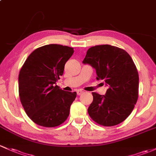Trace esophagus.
<instances>
[{"label": "esophagus", "mask_w": 156, "mask_h": 156, "mask_svg": "<svg viewBox=\"0 0 156 156\" xmlns=\"http://www.w3.org/2000/svg\"><path fill=\"white\" fill-rule=\"evenodd\" d=\"M76 92H77V94H78V96H80V95H81L83 93V91L82 90H78Z\"/></svg>", "instance_id": "esophagus-1"}]
</instances>
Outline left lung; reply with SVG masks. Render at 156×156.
I'll use <instances>...</instances> for the list:
<instances>
[{"label": "left lung", "instance_id": "1", "mask_svg": "<svg viewBox=\"0 0 156 156\" xmlns=\"http://www.w3.org/2000/svg\"><path fill=\"white\" fill-rule=\"evenodd\" d=\"M96 69L97 80L108 87L105 96L92 93L90 117L103 126L118 125L131 114L138 99L139 76L130 55L110 45L90 48L83 60Z\"/></svg>", "mask_w": 156, "mask_h": 156}]
</instances>
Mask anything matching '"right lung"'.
<instances>
[{
  "instance_id": "right-lung-1",
  "label": "right lung",
  "mask_w": 156,
  "mask_h": 156,
  "mask_svg": "<svg viewBox=\"0 0 156 156\" xmlns=\"http://www.w3.org/2000/svg\"><path fill=\"white\" fill-rule=\"evenodd\" d=\"M73 53V48L66 45H44L35 49L21 68L19 98L27 115L37 125L58 126L69 115L76 92H66L55 83Z\"/></svg>"
}]
</instances>
